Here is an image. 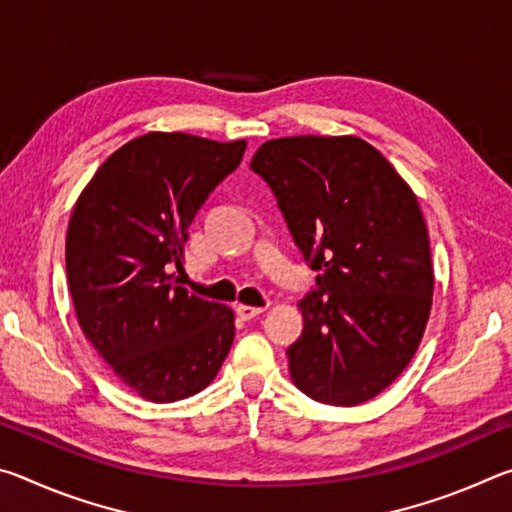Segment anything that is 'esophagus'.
I'll return each mask as SVG.
<instances>
[{
    "label": "esophagus",
    "mask_w": 512,
    "mask_h": 512,
    "mask_svg": "<svg viewBox=\"0 0 512 512\" xmlns=\"http://www.w3.org/2000/svg\"><path fill=\"white\" fill-rule=\"evenodd\" d=\"M264 311V307H250V305H239L237 307V314L244 318V320H250V318H255V316H259Z\"/></svg>",
    "instance_id": "1"
}]
</instances>
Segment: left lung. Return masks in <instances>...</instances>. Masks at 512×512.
Here are the masks:
<instances>
[{
	"mask_svg": "<svg viewBox=\"0 0 512 512\" xmlns=\"http://www.w3.org/2000/svg\"><path fill=\"white\" fill-rule=\"evenodd\" d=\"M250 169L273 189L318 291L287 350L311 400L357 406L409 366L427 327L433 266L418 196L375 146L354 135L268 140Z\"/></svg>",
	"mask_w": 512,
	"mask_h": 512,
	"instance_id": "8db88e82",
	"label": "left lung"
}]
</instances>
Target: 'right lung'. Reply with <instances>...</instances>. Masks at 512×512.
Returning a JSON list of instances; mask_svg holds the SVG:
<instances>
[{
	"label": "right lung",
	"mask_w": 512,
	"mask_h": 512,
	"mask_svg": "<svg viewBox=\"0 0 512 512\" xmlns=\"http://www.w3.org/2000/svg\"><path fill=\"white\" fill-rule=\"evenodd\" d=\"M246 140L146 133L101 164L74 205L65 239L76 318L110 370L149 402L196 395L235 339V311L173 284L187 228L239 167Z\"/></svg>",
	"instance_id": "1"
}]
</instances>
